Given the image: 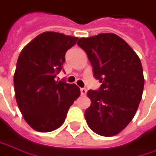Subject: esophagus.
<instances>
[{
	"instance_id": "1",
	"label": "esophagus",
	"mask_w": 156,
	"mask_h": 156,
	"mask_svg": "<svg viewBox=\"0 0 156 156\" xmlns=\"http://www.w3.org/2000/svg\"><path fill=\"white\" fill-rule=\"evenodd\" d=\"M87 90L85 87H82V88H80V93H81V95H86V94H87Z\"/></svg>"
}]
</instances>
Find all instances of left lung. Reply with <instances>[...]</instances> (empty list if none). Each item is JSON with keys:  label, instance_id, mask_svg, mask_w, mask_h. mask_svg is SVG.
<instances>
[{"label": "left lung", "instance_id": "1", "mask_svg": "<svg viewBox=\"0 0 156 156\" xmlns=\"http://www.w3.org/2000/svg\"><path fill=\"white\" fill-rule=\"evenodd\" d=\"M78 45L86 51L94 78L102 83L99 89L87 92L91 105L85 112L87 123L98 135L118 134L132 120L142 98L145 80L141 62L114 34L80 38Z\"/></svg>", "mask_w": 156, "mask_h": 156}]
</instances>
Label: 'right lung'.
<instances>
[{
    "mask_svg": "<svg viewBox=\"0 0 156 156\" xmlns=\"http://www.w3.org/2000/svg\"><path fill=\"white\" fill-rule=\"evenodd\" d=\"M78 37L44 32L21 51L14 74L18 106L37 131L50 132L62 125L69 107L80 95L75 84L56 80L63 69L65 53Z\"/></svg>",
    "mask_w": 156,
    "mask_h": 156,
    "instance_id": "add662e5",
    "label": "right lung"
}]
</instances>
